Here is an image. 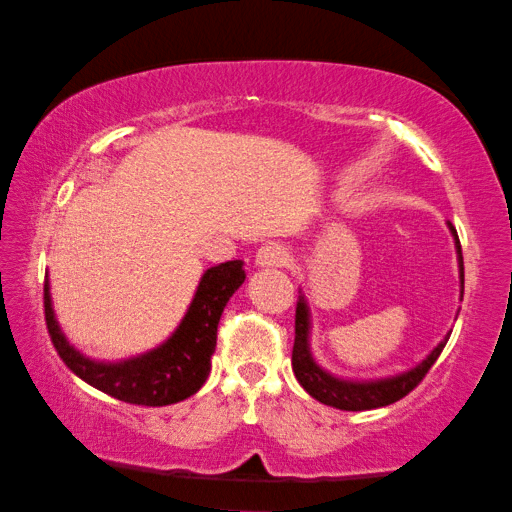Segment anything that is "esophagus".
I'll list each match as a JSON object with an SVG mask.
<instances>
[{
  "instance_id": "1",
  "label": "esophagus",
  "mask_w": 512,
  "mask_h": 512,
  "mask_svg": "<svg viewBox=\"0 0 512 512\" xmlns=\"http://www.w3.org/2000/svg\"><path fill=\"white\" fill-rule=\"evenodd\" d=\"M290 261V251L279 245V242H267L256 251V265L258 267H281Z\"/></svg>"
}]
</instances>
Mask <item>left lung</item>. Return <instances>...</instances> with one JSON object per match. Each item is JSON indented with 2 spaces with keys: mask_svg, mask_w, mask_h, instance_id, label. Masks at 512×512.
Listing matches in <instances>:
<instances>
[{
  "mask_svg": "<svg viewBox=\"0 0 512 512\" xmlns=\"http://www.w3.org/2000/svg\"><path fill=\"white\" fill-rule=\"evenodd\" d=\"M447 229L454 238L456 247V261H458V281H460V301H463L465 292V267H463V251H460V240L454 229V224L447 222ZM311 306L304 290L299 288V301H297V315H295V347H292V372H295L297 381L313 399L322 401L326 406L340 408V410H372L383 408L406 397L417 383L424 379V374L431 370V365L438 360V356L445 349L451 331L435 345L426 358H422L415 367L406 372L379 376V379H349V376H338L326 370L317 358L313 356L311 347Z\"/></svg>",
  "mask_w": 512,
  "mask_h": 512,
  "instance_id": "1",
  "label": "left lung"
}]
</instances>
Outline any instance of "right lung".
<instances>
[{
    "label": "right lung",
    "mask_w": 512,
    "mask_h": 512,
    "mask_svg": "<svg viewBox=\"0 0 512 512\" xmlns=\"http://www.w3.org/2000/svg\"><path fill=\"white\" fill-rule=\"evenodd\" d=\"M245 263L226 261L201 274L195 295L177 329L161 345L120 360H97L67 340L56 320L49 274L45 279V320L63 363L92 388L127 404L170 406L195 395L211 374L217 324L242 283Z\"/></svg>",
    "instance_id": "obj_1"
}]
</instances>
